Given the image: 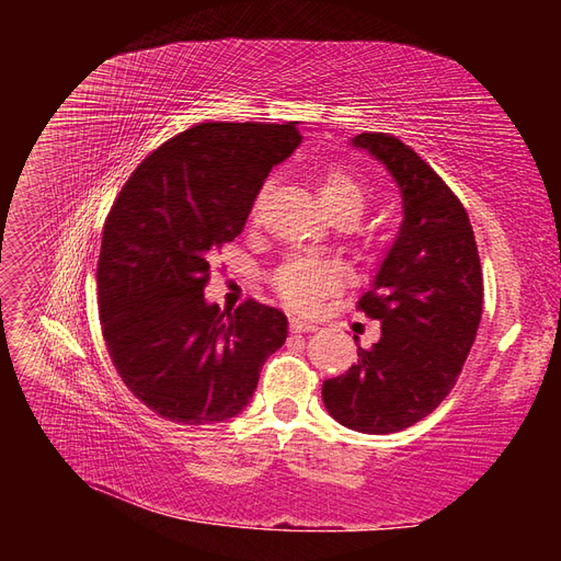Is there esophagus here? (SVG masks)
<instances>
[{"mask_svg":"<svg viewBox=\"0 0 561 561\" xmlns=\"http://www.w3.org/2000/svg\"><path fill=\"white\" fill-rule=\"evenodd\" d=\"M290 328H293V332H316L318 330L313 322H307V320H301V318H293L290 320Z\"/></svg>","mask_w":561,"mask_h":561,"instance_id":"obj_1","label":"esophagus"}]
</instances>
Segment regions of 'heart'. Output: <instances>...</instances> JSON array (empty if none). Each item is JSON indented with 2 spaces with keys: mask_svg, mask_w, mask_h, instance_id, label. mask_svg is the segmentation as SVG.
<instances>
[{
  "mask_svg": "<svg viewBox=\"0 0 561 561\" xmlns=\"http://www.w3.org/2000/svg\"><path fill=\"white\" fill-rule=\"evenodd\" d=\"M318 196L322 206L334 215L358 217L367 201V186L346 165H328L318 178ZM260 201L254 203V215ZM344 283V268L336 262L320 257L287 260L274 276V287L280 299L297 311H313L318 304L330 297Z\"/></svg>",
  "mask_w": 561,
  "mask_h": 561,
  "instance_id": "1",
  "label": "heart"
}]
</instances>
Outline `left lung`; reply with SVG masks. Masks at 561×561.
<instances>
[{"instance_id":"obj_1","label":"left lung","mask_w":561,"mask_h":561,"mask_svg":"<svg viewBox=\"0 0 561 561\" xmlns=\"http://www.w3.org/2000/svg\"><path fill=\"white\" fill-rule=\"evenodd\" d=\"M353 145L377 157L400 186L404 219L358 311L381 339L358 365L322 383L342 426L388 435L426 419L454 388L482 318V266L463 203L416 151L388 133Z\"/></svg>"}]
</instances>
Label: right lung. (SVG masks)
<instances>
[{
	"instance_id": "obj_1",
	"label": "right lung",
	"mask_w": 561,
	"mask_h": 561,
	"mask_svg": "<svg viewBox=\"0 0 561 561\" xmlns=\"http://www.w3.org/2000/svg\"><path fill=\"white\" fill-rule=\"evenodd\" d=\"M295 124H196L135 168L105 219L100 325L130 393L184 426L227 421L250 402L283 311L206 304L208 254L245 227L271 168L299 147Z\"/></svg>"
}]
</instances>
